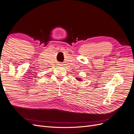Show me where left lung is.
<instances>
[{"label":"left lung","mask_w":134,"mask_h":134,"mask_svg":"<svg viewBox=\"0 0 134 134\" xmlns=\"http://www.w3.org/2000/svg\"><path fill=\"white\" fill-rule=\"evenodd\" d=\"M76 79H78V80H79V81H81V79H80V78H76Z\"/></svg>","instance_id":"obj_1"}]
</instances>
